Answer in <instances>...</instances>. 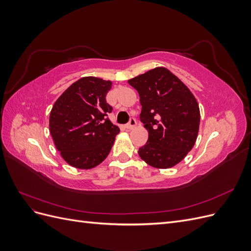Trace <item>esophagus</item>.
Listing matches in <instances>:
<instances>
[{
  "label": "esophagus",
  "instance_id": "esophagus-1",
  "mask_svg": "<svg viewBox=\"0 0 251 251\" xmlns=\"http://www.w3.org/2000/svg\"><path fill=\"white\" fill-rule=\"evenodd\" d=\"M136 126V120L134 118H131L130 123H128L126 126V128H127V130H133V128Z\"/></svg>",
  "mask_w": 251,
  "mask_h": 251
}]
</instances>
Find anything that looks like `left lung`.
Returning <instances> with one entry per match:
<instances>
[{
    "label": "left lung",
    "instance_id": "1",
    "mask_svg": "<svg viewBox=\"0 0 251 251\" xmlns=\"http://www.w3.org/2000/svg\"><path fill=\"white\" fill-rule=\"evenodd\" d=\"M140 97V118L149 132L140 158L156 169H170L191 151L198 137L200 109L194 94L176 75L157 67L130 80Z\"/></svg>",
    "mask_w": 251,
    "mask_h": 251
}]
</instances>
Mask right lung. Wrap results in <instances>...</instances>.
<instances>
[{"label": "right lung", "instance_id": "1", "mask_svg": "<svg viewBox=\"0 0 251 251\" xmlns=\"http://www.w3.org/2000/svg\"><path fill=\"white\" fill-rule=\"evenodd\" d=\"M112 81L86 76L73 82L54 102L49 128L55 148L73 168L93 169L108 157L119 127L107 118L105 96Z\"/></svg>", "mask_w": 251, "mask_h": 251}]
</instances>
